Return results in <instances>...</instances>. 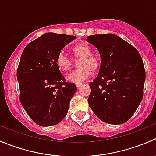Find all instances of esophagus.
Returning a JSON list of instances; mask_svg holds the SVG:
<instances>
[{
	"label": "esophagus",
	"instance_id": "esophagus-1",
	"mask_svg": "<svg viewBox=\"0 0 156 156\" xmlns=\"http://www.w3.org/2000/svg\"><path fill=\"white\" fill-rule=\"evenodd\" d=\"M75 85H76L77 88H78V87H81V85H82V83H76V84H75Z\"/></svg>",
	"mask_w": 156,
	"mask_h": 156
}]
</instances>
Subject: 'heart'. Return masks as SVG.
Returning <instances> with one entry per match:
<instances>
[{
  "label": "heart",
  "mask_w": 156,
  "mask_h": 156,
  "mask_svg": "<svg viewBox=\"0 0 156 156\" xmlns=\"http://www.w3.org/2000/svg\"><path fill=\"white\" fill-rule=\"evenodd\" d=\"M72 50L75 56L81 58L78 64L80 68L70 72L66 78L70 82L80 83L91 75V69H97L100 66V61L92 55V50L87 44H77L72 48ZM56 63L59 70L67 72L72 66V61L68 55L59 52L56 57Z\"/></svg>",
  "instance_id": "obj_1"
}]
</instances>
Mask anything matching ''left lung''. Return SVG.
Returning <instances> with one entry per match:
<instances>
[{"label": "left lung", "instance_id": "8db88e82", "mask_svg": "<svg viewBox=\"0 0 156 156\" xmlns=\"http://www.w3.org/2000/svg\"><path fill=\"white\" fill-rule=\"evenodd\" d=\"M87 41L101 56L98 75L90 83V107L106 123H125L144 96L146 72L141 56L134 47L114 34L88 36Z\"/></svg>", "mask_w": 156, "mask_h": 156}]
</instances>
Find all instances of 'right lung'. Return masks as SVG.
<instances>
[{
	"label": "right lung",
	"mask_w": 156,
	"mask_h": 156,
	"mask_svg": "<svg viewBox=\"0 0 156 156\" xmlns=\"http://www.w3.org/2000/svg\"><path fill=\"white\" fill-rule=\"evenodd\" d=\"M75 36L45 33L30 42L22 53L17 69L20 100L26 113L42 127L59 124L68 112L76 92L56 66V57Z\"/></svg>",
	"instance_id": "1"
}]
</instances>
